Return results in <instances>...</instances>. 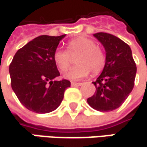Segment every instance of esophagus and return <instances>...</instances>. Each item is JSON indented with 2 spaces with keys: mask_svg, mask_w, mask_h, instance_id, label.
<instances>
[{
  "mask_svg": "<svg viewBox=\"0 0 147 147\" xmlns=\"http://www.w3.org/2000/svg\"><path fill=\"white\" fill-rule=\"evenodd\" d=\"M71 86L72 87H79V86H81L82 85V83L81 82H71Z\"/></svg>",
  "mask_w": 147,
  "mask_h": 147,
  "instance_id": "esophagus-1",
  "label": "esophagus"
}]
</instances>
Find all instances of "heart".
Here are the masks:
<instances>
[{
    "label": "heart",
    "instance_id": "b5f03b06",
    "mask_svg": "<svg viewBox=\"0 0 147 147\" xmlns=\"http://www.w3.org/2000/svg\"><path fill=\"white\" fill-rule=\"evenodd\" d=\"M78 64L65 74L66 78L78 80L88 76L91 71L93 75L101 72L106 64V55L102 49L96 45V42L87 37H77L67 43V51L57 49L53 55V60L61 71H65L71 66L72 57Z\"/></svg>",
    "mask_w": 147,
    "mask_h": 147
}]
</instances>
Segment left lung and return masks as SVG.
Wrapping results in <instances>:
<instances>
[{
	"instance_id": "1",
	"label": "left lung",
	"mask_w": 147,
	"mask_h": 147,
	"mask_svg": "<svg viewBox=\"0 0 147 147\" xmlns=\"http://www.w3.org/2000/svg\"><path fill=\"white\" fill-rule=\"evenodd\" d=\"M106 50L102 72L92 83L95 93L87 98L88 104L101 112L119 108L131 92L136 74V65L129 46L118 37L107 33L94 34Z\"/></svg>"
}]
</instances>
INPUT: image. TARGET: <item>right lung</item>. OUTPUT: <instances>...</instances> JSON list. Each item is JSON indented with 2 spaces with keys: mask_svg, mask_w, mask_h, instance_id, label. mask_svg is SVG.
Segmentation results:
<instances>
[{
  "mask_svg": "<svg viewBox=\"0 0 147 147\" xmlns=\"http://www.w3.org/2000/svg\"><path fill=\"white\" fill-rule=\"evenodd\" d=\"M65 36L35 38L17 51L10 64L11 88L21 103L34 113H46L56 109L65 89L71 87L68 80H55L60 72L53 55Z\"/></svg>",
  "mask_w": 147,
  "mask_h": 147,
  "instance_id": "1",
  "label": "right lung"
}]
</instances>
